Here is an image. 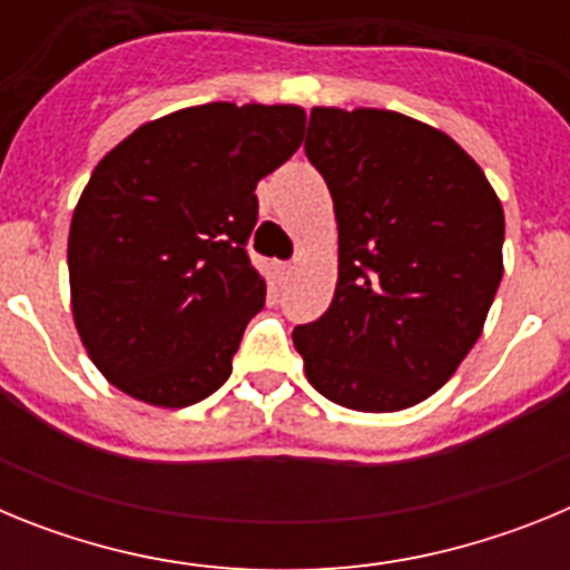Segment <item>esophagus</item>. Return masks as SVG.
Instances as JSON below:
<instances>
[{
    "label": "esophagus",
    "mask_w": 570,
    "mask_h": 570,
    "mask_svg": "<svg viewBox=\"0 0 570 570\" xmlns=\"http://www.w3.org/2000/svg\"><path fill=\"white\" fill-rule=\"evenodd\" d=\"M276 271H279L282 276H288L291 271H294V262H279V265H276Z\"/></svg>",
    "instance_id": "1"
}]
</instances>
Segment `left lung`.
<instances>
[{
	"label": "left lung",
	"instance_id": "obj_1",
	"mask_svg": "<svg viewBox=\"0 0 570 570\" xmlns=\"http://www.w3.org/2000/svg\"><path fill=\"white\" fill-rule=\"evenodd\" d=\"M305 154L340 230L331 308L294 331L322 396L391 414L436 394L476 345L502 279L505 214L440 128L380 108H314Z\"/></svg>",
	"mask_w": 570,
	"mask_h": 570
}]
</instances>
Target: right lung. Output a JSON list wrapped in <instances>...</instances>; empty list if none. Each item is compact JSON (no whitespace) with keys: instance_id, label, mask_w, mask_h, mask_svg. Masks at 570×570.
<instances>
[{"instance_id":"add662e5","label":"right lung","mask_w":570,"mask_h":570,"mask_svg":"<svg viewBox=\"0 0 570 570\" xmlns=\"http://www.w3.org/2000/svg\"><path fill=\"white\" fill-rule=\"evenodd\" d=\"M302 134L299 105L208 102L139 125L99 159L70 219V314L122 394L188 407L228 380L265 305L245 250L256 183Z\"/></svg>"}]
</instances>
